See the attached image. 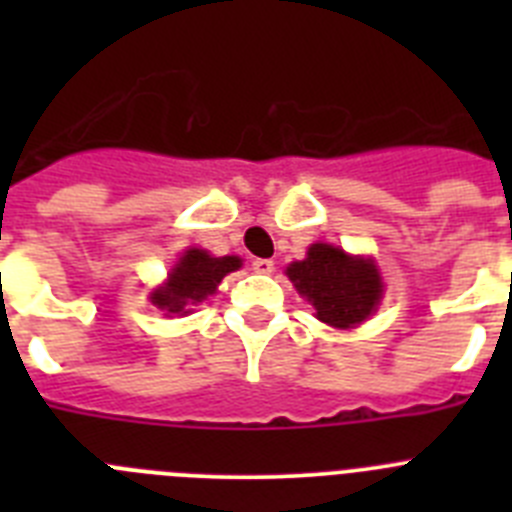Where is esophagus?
<instances>
[{"mask_svg":"<svg viewBox=\"0 0 512 512\" xmlns=\"http://www.w3.org/2000/svg\"><path fill=\"white\" fill-rule=\"evenodd\" d=\"M251 269L256 271V274H271V271H274V261H271V259H253Z\"/></svg>","mask_w":512,"mask_h":512,"instance_id":"obj_1","label":"esophagus"}]
</instances>
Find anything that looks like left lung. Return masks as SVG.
I'll use <instances>...</instances> for the list:
<instances>
[{
	"instance_id": "left-lung-1",
	"label": "left lung",
	"mask_w": 512,
	"mask_h": 512,
	"mask_svg": "<svg viewBox=\"0 0 512 512\" xmlns=\"http://www.w3.org/2000/svg\"><path fill=\"white\" fill-rule=\"evenodd\" d=\"M287 277L312 302L318 320L333 328L359 325L382 297V277L374 261L354 259L328 243H312L307 259L289 266Z\"/></svg>"
}]
</instances>
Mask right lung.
Returning a JSON list of instances; mask_svg holds the SVG:
<instances>
[{
	"mask_svg": "<svg viewBox=\"0 0 512 512\" xmlns=\"http://www.w3.org/2000/svg\"><path fill=\"white\" fill-rule=\"evenodd\" d=\"M241 266L238 256H210L202 248H189L171 269L166 287L156 289L151 302L166 312H189V305L205 300L223 282L225 274Z\"/></svg>",
	"mask_w": 512,
	"mask_h": 512,
	"instance_id": "obj_1",
	"label": "right lung"
}]
</instances>
